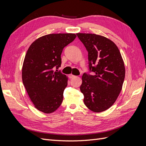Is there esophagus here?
<instances>
[{
    "label": "esophagus",
    "mask_w": 146,
    "mask_h": 146,
    "mask_svg": "<svg viewBox=\"0 0 146 146\" xmlns=\"http://www.w3.org/2000/svg\"><path fill=\"white\" fill-rule=\"evenodd\" d=\"M68 77H69V78H74V77H75V76H74V75H72V74H69V76H68Z\"/></svg>",
    "instance_id": "esophagus-1"
}]
</instances>
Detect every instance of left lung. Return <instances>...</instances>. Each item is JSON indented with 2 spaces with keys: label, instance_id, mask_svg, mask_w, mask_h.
<instances>
[{
  "label": "left lung",
  "instance_id": "1",
  "mask_svg": "<svg viewBox=\"0 0 146 146\" xmlns=\"http://www.w3.org/2000/svg\"><path fill=\"white\" fill-rule=\"evenodd\" d=\"M88 52L89 69L94 75L84 73L80 91L84 104L92 111L107 110L115 102L122 90L125 69L118 47L105 36L77 33Z\"/></svg>",
  "mask_w": 146,
  "mask_h": 146
}]
</instances>
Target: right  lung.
Instances as JSON below:
<instances>
[{"instance_id":"right-lung-1","label":"right lung","mask_w":146,"mask_h":146,"mask_svg":"<svg viewBox=\"0 0 146 146\" xmlns=\"http://www.w3.org/2000/svg\"><path fill=\"white\" fill-rule=\"evenodd\" d=\"M74 33H54L36 39L24 60L22 78L29 98L39 111L49 114L59 108L68 85V77L58 69L64 47L76 38Z\"/></svg>"}]
</instances>
